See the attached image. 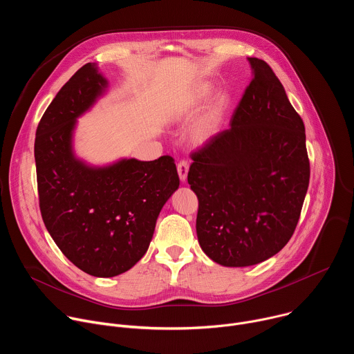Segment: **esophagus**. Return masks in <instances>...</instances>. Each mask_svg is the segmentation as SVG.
Listing matches in <instances>:
<instances>
[{
  "label": "esophagus",
  "instance_id": "esophagus-1",
  "mask_svg": "<svg viewBox=\"0 0 354 354\" xmlns=\"http://www.w3.org/2000/svg\"><path fill=\"white\" fill-rule=\"evenodd\" d=\"M176 168H178V174H179L180 180L185 182L186 178H187V172H189V162L186 160H182V161L178 162Z\"/></svg>",
  "mask_w": 354,
  "mask_h": 354
}]
</instances>
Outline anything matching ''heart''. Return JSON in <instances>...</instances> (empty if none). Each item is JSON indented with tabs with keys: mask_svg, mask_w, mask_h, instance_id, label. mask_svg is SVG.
I'll list each match as a JSON object with an SVG mask.
<instances>
[{
	"mask_svg": "<svg viewBox=\"0 0 354 354\" xmlns=\"http://www.w3.org/2000/svg\"><path fill=\"white\" fill-rule=\"evenodd\" d=\"M213 129H214V124H213L212 119H206L203 122H200L196 126V129L193 130V138L196 141H203L213 133Z\"/></svg>",
	"mask_w": 354,
	"mask_h": 354,
	"instance_id": "1",
	"label": "heart"
}]
</instances>
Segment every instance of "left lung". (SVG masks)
I'll list each match as a JSON object with an SVG mask.
<instances>
[{"instance_id": "left-lung-1", "label": "left lung", "mask_w": 354, "mask_h": 354, "mask_svg": "<svg viewBox=\"0 0 354 354\" xmlns=\"http://www.w3.org/2000/svg\"><path fill=\"white\" fill-rule=\"evenodd\" d=\"M254 78L231 127L190 154L201 249L223 266L261 263L294 234L310 183L304 122L270 66L249 57Z\"/></svg>"}]
</instances>
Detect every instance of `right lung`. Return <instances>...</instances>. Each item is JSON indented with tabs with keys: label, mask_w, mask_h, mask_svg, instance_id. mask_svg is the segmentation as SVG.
Instances as JSON below:
<instances>
[{
	"label": "right lung",
	"mask_w": 354,
	"mask_h": 354,
	"mask_svg": "<svg viewBox=\"0 0 354 354\" xmlns=\"http://www.w3.org/2000/svg\"><path fill=\"white\" fill-rule=\"evenodd\" d=\"M105 86L95 63L82 66L43 113L35 138L43 223L64 257L96 277L124 273L144 257L162 206L179 187L171 156L99 169L74 158L75 119Z\"/></svg>",
	"instance_id": "right-lung-1"
}]
</instances>
